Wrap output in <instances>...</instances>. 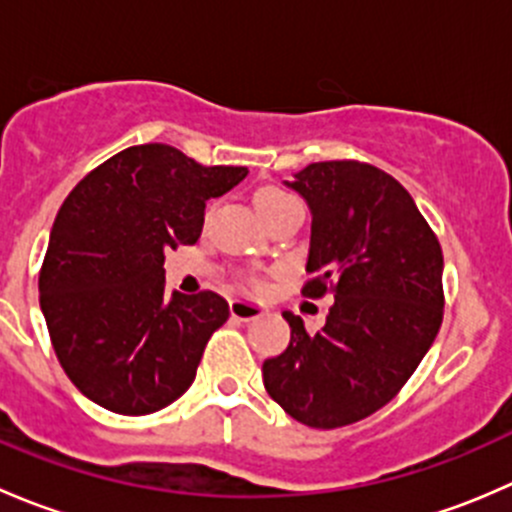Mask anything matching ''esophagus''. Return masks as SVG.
Returning a JSON list of instances; mask_svg holds the SVG:
<instances>
[{
  "instance_id": "obj_1",
  "label": "esophagus",
  "mask_w": 512,
  "mask_h": 512,
  "mask_svg": "<svg viewBox=\"0 0 512 512\" xmlns=\"http://www.w3.org/2000/svg\"><path fill=\"white\" fill-rule=\"evenodd\" d=\"M267 309L260 302H252V299H232L230 302V314L240 322H250V319L262 317Z\"/></svg>"
}]
</instances>
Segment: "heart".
<instances>
[{
    "label": "heart",
    "mask_w": 512,
    "mask_h": 512,
    "mask_svg": "<svg viewBox=\"0 0 512 512\" xmlns=\"http://www.w3.org/2000/svg\"><path fill=\"white\" fill-rule=\"evenodd\" d=\"M287 200H292V195L285 193V190L277 188V185H265V188H260L255 193V208L262 218V215L270 213V210H275L277 205L287 203Z\"/></svg>",
    "instance_id": "obj_1"
}]
</instances>
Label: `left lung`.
Segmentation results:
<instances>
[{"mask_svg":"<svg viewBox=\"0 0 512 512\" xmlns=\"http://www.w3.org/2000/svg\"><path fill=\"white\" fill-rule=\"evenodd\" d=\"M287 188L312 213L304 297L334 292L309 334L282 312L289 347L262 364L265 389L289 416L339 428L389 404L431 349L443 319V252L409 190L356 160L309 163Z\"/></svg>","mask_w":512,"mask_h":512,"instance_id":"obj_1","label":"left lung"}]
</instances>
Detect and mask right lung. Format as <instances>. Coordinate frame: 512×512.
<instances>
[{
    "instance_id": "right-lung-1",
    "label": "right lung",
    "mask_w": 512,
    "mask_h": 512,
    "mask_svg": "<svg viewBox=\"0 0 512 512\" xmlns=\"http://www.w3.org/2000/svg\"><path fill=\"white\" fill-rule=\"evenodd\" d=\"M245 175L146 143L71 190L51 227L39 302L54 352L86 399L146 416L190 389L230 307L215 292H165V252L198 240L205 203Z\"/></svg>"
}]
</instances>
